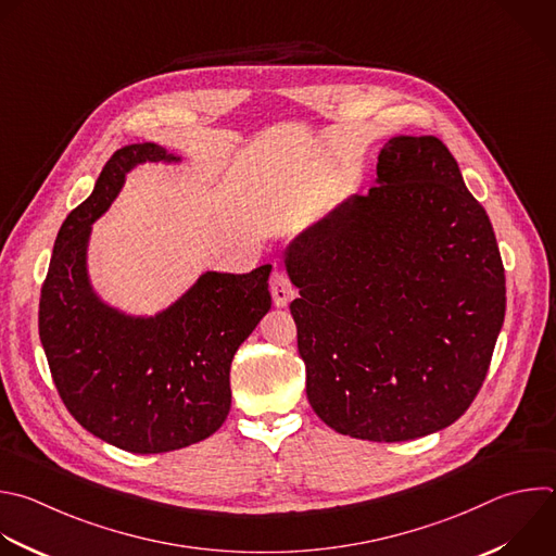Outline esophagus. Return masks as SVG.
<instances>
[{"label": "esophagus", "instance_id": "esophagus-1", "mask_svg": "<svg viewBox=\"0 0 556 556\" xmlns=\"http://www.w3.org/2000/svg\"><path fill=\"white\" fill-rule=\"evenodd\" d=\"M270 294H273V301H275L277 307H286L288 301H290L292 294H294V290H292L288 277H286L283 270H279V268L270 275Z\"/></svg>", "mask_w": 556, "mask_h": 556}]
</instances>
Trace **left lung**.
<instances>
[{"mask_svg": "<svg viewBox=\"0 0 556 556\" xmlns=\"http://www.w3.org/2000/svg\"><path fill=\"white\" fill-rule=\"evenodd\" d=\"M376 182L292 238L283 266L309 406L340 434L395 443L471 406L506 288L491 220L441 139H389Z\"/></svg>", "mask_w": 556, "mask_h": 556, "instance_id": "1", "label": "left lung"}]
</instances>
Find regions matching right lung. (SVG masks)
Segmentation results:
<instances>
[{
    "instance_id": "add662e5",
    "label": "right lung",
    "mask_w": 556,
    "mask_h": 556,
    "mask_svg": "<svg viewBox=\"0 0 556 556\" xmlns=\"http://www.w3.org/2000/svg\"><path fill=\"white\" fill-rule=\"evenodd\" d=\"M180 161L150 141L106 161L91 197L56 236L39 303V336L63 404L87 432L132 454L188 447L225 424L233 355L273 303L270 264L244 275L207 270L156 314L119 309L93 288V223L126 174Z\"/></svg>"
}]
</instances>
